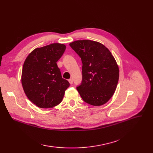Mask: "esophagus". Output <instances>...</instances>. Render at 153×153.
<instances>
[{
  "instance_id": "esophagus-1",
  "label": "esophagus",
  "mask_w": 153,
  "mask_h": 153,
  "mask_svg": "<svg viewBox=\"0 0 153 153\" xmlns=\"http://www.w3.org/2000/svg\"><path fill=\"white\" fill-rule=\"evenodd\" d=\"M68 81H69V82L70 83V84H73V80H72V79H69Z\"/></svg>"
}]
</instances>
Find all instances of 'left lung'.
<instances>
[{
  "mask_svg": "<svg viewBox=\"0 0 153 153\" xmlns=\"http://www.w3.org/2000/svg\"><path fill=\"white\" fill-rule=\"evenodd\" d=\"M81 58L82 80L77 90L83 100L100 106L113 96L119 79V68L111 52L103 45L89 39L69 44Z\"/></svg>",
  "mask_w": 153,
  "mask_h": 153,
  "instance_id": "left-lung-1",
  "label": "left lung"
}]
</instances>
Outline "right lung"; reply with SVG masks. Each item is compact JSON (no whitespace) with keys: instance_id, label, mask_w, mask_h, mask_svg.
Instances as JSON below:
<instances>
[{"instance_id":"add662e5","label":"right lung","mask_w":153,"mask_h":153,"mask_svg":"<svg viewBox=\"0 0 153 153\" xmlns=\"http://www.w3.org/2000/svg\"><path fill=\"white\" fill-rule=\"evenodd\" d=\"M66 46L52 43L32 51L24 62L22 84L28 99L39 108H53L59 104L69 86L62 77L57 61Z\"/></svg>"}]
</instances>
